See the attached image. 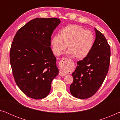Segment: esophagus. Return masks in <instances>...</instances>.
I'll return each instance as SVG.
<instances>
[{
    "instance_id": "34e87169",
    "label": "esophagus",
    "mask_w": 120,
    "mask_h": 120,
    "mask_svg": "<svg viewBox=\"0 0 120 120\" xmlns=\"http://www.w3.org/2000/svg\"><path fill=\"white\" fill-rule=\"evenodd\" d=\"M69 59L67 58H64L59 62V66L61 70L59 71V75L60 76H64L66 74L64 71V69L69 67Z\"/></svg>"
}]
</instances>
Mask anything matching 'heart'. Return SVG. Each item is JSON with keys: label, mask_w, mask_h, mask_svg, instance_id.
Here are the masks:
<instances>
[{"label": "heart", "mask_w": 120, "mask_h": 120, "mask_svg": "<svg viewBox=\"0 0 120 120\" xmlns=\"http://www.w3.org/2000/svg\"><path fill=\"white\" fill-rule=\"evenodd\" d=\"M95 41L94 34L85 30L82 26L72 24L65 26L60 31V34L53 36L51 44L52 51L59 56L68 45V53L78 59H82L88 55Z\"/></svg>", "instance_id": "1"}]
</instances>
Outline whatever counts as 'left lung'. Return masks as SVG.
Instances as JSON below:
<instances>
[{
	"label": "left lung",
	"instance_id": "8db88e82",
	"mask_svg": "<svg viewBox=\"0 0 120 120\" xmlns=\"http://www.w3.org/2000/svg\"><path fill=\"white\" fill-rule=\"evenodd\" d=\"M96 38L90 52L77 62L72 73L73 82L70 86L73 96L88 98L94 95L102 85L108 72L110 62V46L104 35L95 28Z\"/></svg>",
	"mask_w": 120,
	"mask_h": 120
}]
</instances>
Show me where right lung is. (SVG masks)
Masks as SVG:
<instances>
[{"label": "right lung", "mask_w": 120, "mask_h": 120, "mask_svg": "<svg viewBox=\"0 0 120 120\" xmlns=\"http://www.w3.org/2000/svg\"><path fill=\"white\" fill-rule=\"evenodd\" d=\"M60 23L56 18H36L18 30L10 50V63L16 84L26 96L40 99L49 94L59 70L51 36Z\"/></svg>", "instance_id": "1"}]
</instances>
